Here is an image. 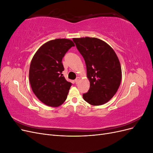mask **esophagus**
Listing matches in <instances>:
<instances>
[{"label": "esophagus", "instance_id": "obj_1", "mask_svg": "<svg viewBox=\"0 0 153 153\" xmlns=\"http://www.w3.org/2000/svg\"><path fill=\"white\" fill-rule=\"evenodd\" d=\"M79 80H80V77H77L76 79H75V83L76 84H78V81H79Z\"/></svg>", "mask_w": 153, "mask_h": 153}]
</instances>
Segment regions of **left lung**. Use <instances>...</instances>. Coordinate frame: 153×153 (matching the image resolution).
<instances>
[{
  "instance_id": "left-lung-1",
  "label": "left lung",
  "mask_w": 153,
  "mask_h": 153,
  "mask_svg": "<svg viewBox=\"0 0 153 153\" xmlns=\"http://www.w3.org/2000/svg\"><path fill=\"white\" fill-rule=\"evenodd\" d=\"M84 57L90 88L83 98L92 105L105 104L116 93L122 78L121 67L114 50L105 41L95 38H73Z\"/></svg>"
}]
</instances>
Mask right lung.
Listing matches in <instances>:
<instances>
[{
	"label": "right lung",
	"mask_w": 153,
	"mask_h": 153,
	"mask_svg": "<svg viewBox=\"0 0 153 153\" xmlns=\"http://www.w3.org/2000/svg\"><path fill=\"white\" fill-rule=\"evenodd\" d=\"M75 44L70 39H55L48 41L37 51L29 69L32 90L41 102L50 106L62 105L67 98L71 83L62 72V60Z\"/></svg>",
	"instance_id": "add662e5"
}]
</instances>
